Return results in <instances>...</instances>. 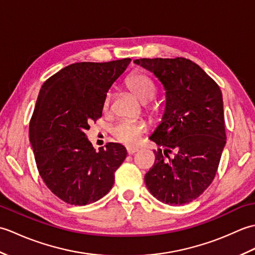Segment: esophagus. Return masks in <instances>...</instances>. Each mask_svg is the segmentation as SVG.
Segmentation results:
<instances>
[{
    "instance_id": "1",
    "label": "esophagus",
    "mask_w": 255,
    "mask_h": 255,
    "mask_svg": "<svg viewBox=\"0 0 255 255\" xmlns=\"http://www.w3.org/2000/svg\"><path fill=\"white\" fill-rule=\"evenodd\" d=\"M139 149L138 148H136V147H128L127 148V152H128V154H133L134 152H137Z\"/></svg>"
}]
</instances>
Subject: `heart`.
I'll return each instance as SVG.
<instances>
[{
    "label": "heart",
    "mask_w": 255,
    "mask_h": 255,
    "mask_svg": "<svg viewBox=\"0 0 255 255\" xmlns=\"http://www.w3.org/2000/svg\"><path fill=\"white\" fill-rule=\"evenodd\" d=\"M127 86L142 104H147L155 97L156 91L154 84L147 75L142 73L131 75L127 80ZM110 101L111 96L108 95L105 101V107H108V105H110ZM112 131L114 137L121 142L134 145L139 143L141 136L145 131V126L142 123L124 121L118 123L116 126H114Z\"/></svg>",
    "instance_id": "heart-1"
}]
</instances>
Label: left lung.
I'll return each mask as SVG.
<instances>
[{
  "mask_svg": "<svg viewBox=\"0 0 255 255\" xmlns=\"http://www.w3.org/2000/svg\"><path fill=\"white\" fill-rule=\"evenodd\" d=\"M163 85L165 107L150 134L159 147L144 175L149 192L167 205L196 199L217 172L226 145L223 94L217 83L185 58L136 59ZM172 150L174 156H169Z\"/></svg>",
  "mask_w": 255,
  "mask_h": 255,
  "instance_id": "1",
  "label": "left lung"
}]
</instances>
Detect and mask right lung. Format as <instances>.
<instances>
[{"mask_svg": "<svg viewBox=\"0 0 255 255\" xmlns=\"http://www.w3.org/2000/svg\"><path fill=\"white\" fill-rule=\"evenodd\" d=\"M130 61L72 63L41 86L29 140L41 178L63 202L94 203L114 185V173L126 159V148L108 142L95 151L85 130L102 116L108 91Z\"/></svg>", "mask_w": 255, "mask_h": 255, "instance_id": "obj_1", "label": "right lung"}]
</instances>
